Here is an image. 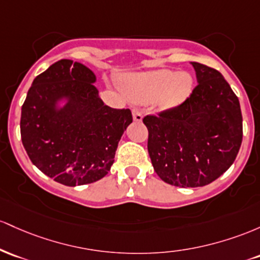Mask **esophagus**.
I'll return each instance as SVG.
<instances>
[{"instance_id":"1","label":"esophagus","mask_w":260,"mask_h":260,"mask_svg":"<svg viewBox=\"0 0 260 260\" xmlns=\"http://www.w3.org/2000/svg\"><path fill=\"white\" fill-rule=\"evenodd\" d=\"M133 118H134V120L138 121V122L142 121V118H144V116H142L141 110L138 109V108H134V109H133Z\"/></svg>"}]
</instances>
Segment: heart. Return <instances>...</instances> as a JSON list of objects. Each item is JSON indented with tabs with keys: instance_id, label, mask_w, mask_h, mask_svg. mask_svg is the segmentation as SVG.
<instances>
[{
	"instance_id": "1",
	"label": "heart",
	"mask_w": 260,
	"mask_h": 260,
	"mask_svg": "<svg viewBox=\"0 0 260 260\" xmlns=\"http://www.w3.org/2000/svg\"><path fill=\"white\" fill-rule=\"evenodd\" d=\"M121 91L134 102H153L159 110H172L188 101L194 89L189 72L154 70L124 76L119 81Z\"/></svg>"
}]
</instances>
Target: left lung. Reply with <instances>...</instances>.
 I'll return each mask as SVG.
<instances>
[{
    "mask_svg": "<svg viewBox=\"0 0 260 260\" xmlns=\"http://www.w3.org/2000/svg\"><path fill=\"white\" fill-rule=\"evenodd\" d=\"M198 86L180 107L147 115V150L163 182L182 188L208 185L235 162L243 136L237 95L217 70L190 62Z\"/></svg>",
    "mask_w": 260,
    "mask_h": 260,
    "instance_id": "obj_1",
    "label": "left lung"
}]
</instances>
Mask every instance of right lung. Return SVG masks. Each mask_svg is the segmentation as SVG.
<instances>
[{
  "label": "right lung",
  "mask_w": 260,
  "mask_h": 260,
  "mask_svg": "<svg viewBox=\"0 0 260 260\" xmlns=\"http://www.w3.org/2000/svg\"><path fill=\"white\" fill-rule=\"evenodd\" d=\"M83 63L60 60L34 78L22 106L20 136L29 158L57 183L76 186L107 176L130 109L106 106Z\"/></svg>",
  "instance_id": "right-lung-1"
}]
</instances>
